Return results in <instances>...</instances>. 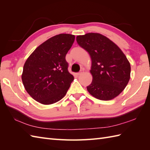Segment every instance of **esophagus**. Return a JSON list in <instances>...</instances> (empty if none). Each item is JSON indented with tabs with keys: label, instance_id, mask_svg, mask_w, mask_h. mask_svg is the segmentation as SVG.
<instances>
[{
	"label": "esophagus",
	"instance_id": "34e87169",
	"mask_svg": "<svg viewBox=\"0 0 150 150\" xmlns=\"http://www.w3.org/2000/svg\"><path fill=\"white\" fill-rule=\"evenodd\" d=\"M84 73V71H82V70H81V71L80 72H79V73H77V75H78V76L81 75H82V73Z\"/></svg>",
	"mask_w": 150,
	"mask_h": 150
}]
</instances>
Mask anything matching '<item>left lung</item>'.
Segmentation results:
<instances>
[{
    "mask_svg": "<svg viewBox=\"0 0 150 150\" xmlns=\"http://www.w3.org/2000/svg\"><path fill=\"white\" fill-rule=\"evenodd\" d=\"M76 39L91 59L90 71L93 79L87 86L89 93L102 100L118 96L128 84L131 73L130 64L122 50L100 33H88Z\"/></svg>",
    "mask_w": 150,
    "mask_h": 150,
    "instance_id": "8db88e82",
    "label": "left lung"
}]
</instances>
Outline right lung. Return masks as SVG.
Here are the masks:
<instances>
[{"instance_id":"right-lung-1","label":"right lung","mask_w":150,"mask_h":150,"mask_svg":"<svg viewBox=\"0 0 150 150\" xmlns=\"http://www.w3.org/2000/svg\"><path fill=\"white\" fill-rule=\"evenodd\" d=\"M75 35L62 33L41 44L27 59L22 81L34 100L48 105L65 96L73 76L68 70L66 55L74 42Z\"/></svg>"}]
</instances>
